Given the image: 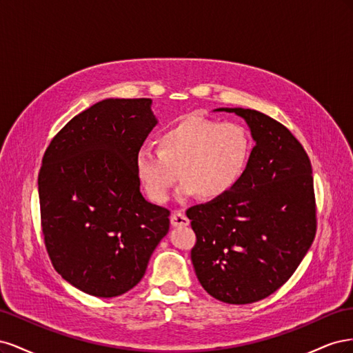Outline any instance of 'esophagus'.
Instances as JSON below:
<instances>
[{
  "label": "esophagus",
  "instance_id": "obj_1",
  "mask_svg": "<svg viewBox=\"0 0 353 353\" xmlns=\"http://www.w3.org/2000/svg\"><path fill=\"white\" fill-rule=\"evenodd\" d=\"M170 223H172V227H187L188 223H190V221L185 216L184 212L175 210L172 213V216H170Z\"/></svg>",
  "mask_w": 353,
  "mask_h": 353
}]
</instances>
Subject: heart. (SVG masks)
I'll return each instance as SVG.
<instances>
[{
    "label": "heart",
    "mask_w": 353,
    "mask_h": 353,
    "mask_svg": "<svg viewBox=\"0 0 353 353\" xmlns=\"http://www.w3.org/2000/svg\"><path fill=\"white\" fill-rule=\"evenodd\" d=\"M157 145L159 150L143 147L135 156L138 178L157 203L168 200L178 178L184 181L179 199L223 197L243 176L252 152L244 128L200 116H188L166 128Z\"/></svg>",
    "instance_id": "obj_1"
}]
</instances>
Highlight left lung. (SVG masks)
I'll return each instance as SVG.
<instances>
[{"label":"left lung","instance_id":"obj_1","mask_svg":"<svg viewBox=\"0 0 353 353\" xmlns=\"http://www.w3.org/2000/svg\"><path fill=\"white\" fill-rule=\"evenodd\" d=\"M249 125L256 145L230 193L187 210L197 241L191 262L221 302L262 301L290 279L315 239L312 166L284 125L258 110L222 108Z\"/></svg>","mask_w":353,"mask_h":353}]
</instances>
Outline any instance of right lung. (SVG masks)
Returning <instances> with one entry per match:
<instances>
[{"label": "right lung", "mask_w": 353, "mask_h": 353, "mask_svg": "<svg viewBox=\"0 0 353 353\" xmlns=\"http://www.w3.org/2000/svg\"><path fill=\"white\" fill-rule=\"evenodd\" d=\"M156 123L150 99L103 100L63 126L42 157L46 248L54 270L83 293L131 290L169 231L170 212L143 197L135 166Z\"/></svg>", "instance_id": "add662e5"}]
</instances>
